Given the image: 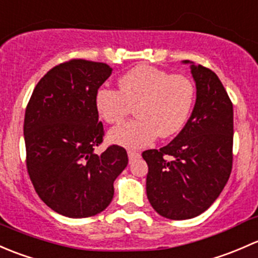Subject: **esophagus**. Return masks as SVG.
Here are the masks:
<instances>
[{
    "mask_svg": "<svg viewBox=\"0 0 258 258\" xmlns=\"http://www.w3.org/2000/svg\"><path fill=\"white\" fill-rule=\"evenodd\" d=\"M128 156H129V160H135V159L140 158V153H138V151H134V150H128Z\"/></svg>",
    "mask_w": 258,
    "mask_h": 258,
    "instance_id": "34e87169",
    "label": "esophagus"
}]
</instances>
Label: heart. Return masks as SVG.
Returning a JSON list of instances; mask_svg holds the SVG:
<instances>
[{"instance_id":"obj_1","label":"heart","mask_w":258,"mask_h":258,"mask_svg":"<svg viewBox=\"0 0 258 258\" xmlns=\"http://www.w3.org/2000/svg\"><path fill=\"white\" fill-rule=\"evenodd\" d=\"M119 90L102 88L95 95L98 115L108 124L120 123L135 105L137 118L111 129L109 140L126 148H142L159 138L176 134L186 124L195 102V87L187 77L138 66L118 81Z\"/></svg>"}]
</instances>
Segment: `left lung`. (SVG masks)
Returning a JSON list of instances; mask_svg holds the SVG:
<instances>
[{
	"instance_id": "obj_1",
	"label": "left lung",
	"mask_w": 258,
	"mask_h": 258,
	"mask_svg": "<svg viewBox=\"0 0 258 258\" xmlns=\"http://www.w3.org/2000/svg\"><path fill=\"white\" fill-rule=\"evenodd\" d=\"M196 102L187 123L166 147L143 153L147 195L161 216L187 220L206 211L232 169L233 109L219 77L190 60Z\"/></svg>"
}]
</instances>
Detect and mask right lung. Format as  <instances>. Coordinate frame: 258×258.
<instances>
[{
	"label": "right lung",
	"instance_id": "right-lung-1",
	"mask_svg": "<svg viewBox=\"0 0 258 258\" xmlns=\"http://www.w3.org/2000/svg\"><path fill=\"white\" fill-rule=\"evenodd\" d=\"M105 63L72 59L53 67L38 82L26 108L27 170L34 190L48 208L72 219L107 209L114 180L128 165V154L103 142L95 95L109 78Z\"/></svg>",
	"mask_w": 258,
	"mask_h": 258
}]
</instances>
